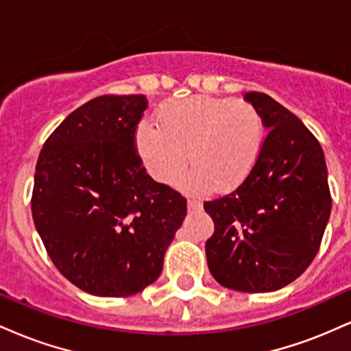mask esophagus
I'll return each mask as SVG.
<instances>
[{"label":"esophagus","mask_w":351,"mask_h":351,"mask_svg":"<svg viewBox=\"0 0 351 351\" xmlns=\"http://www.w3.org/2000/svg\"><path fill=\"white\" fill-rule=\"evenodd\" d=\"M203 208V203L198 199H188V209L189 211H199Z\"/></svg>","instance_id":"1"}]
</instances>
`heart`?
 Instances as JSON below:
<instances>
[{
	"mask_svg": "<svg viewBox=\"0 0 351 351\" xmlns=\"http://www.w3.org/2000/svg\"><path fill=\"white\" fill-rule=\"evenodd\" d=\"M160 127L143 120L135 147L153 180L170 183L188 162L180 184L188 191L239 186L251 175L264 147L259 110L241 99L211 95L168 100L156 112Z\"/></svg>",
	"mask_w": 351,
	"mask_h": 351,
	"instance_id": "1",
	"label": "heart"
}]
</instances>
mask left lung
I'll return each instance as SVG.
<instances>
[{"label":"left lung","mask_w":351,"mask_h":351,"mask_svg":"<svg viewBox=\"0 0 351 351\" xmlns=\"http://www.w3.org/2000/svg\"><path fill=\"white\" fill-rule=\"evenodd\" d=\"M244 99L269 132L251 175L204 203L215 223L208 267L223 287L274 292L295 280L320 247L332 209L327 163L299 117L263 92Z\"/></svg>","instance_id":"8db88e82"}]
</instances>
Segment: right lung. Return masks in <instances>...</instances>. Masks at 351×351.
I'll use <instances>...</instances> for the list:
<instances>
[{
	"mask_svg": "<svg viewBox=\"0 0 351 351\" xmlns=\"http://www.w3.org/2000/svg\"><path fill=\"white\" fill-rule=\"evenodd\" d=\"M145 95H100L66 117L39 153L31 209L58 271L80 291L128 297L158 279L186 199L135 152Z\"/></svg>",
	"mask_w": 351,
	"mask_h": 351,
	"instance_id": "add662e5",
	"label": "right lung"
}]
</instances>
